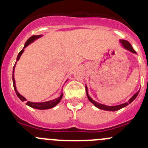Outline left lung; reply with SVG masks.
Returning a JSON list of instances; mask_svg holds the SVG:
<instances>
[{
    "mask_svg": "<svg viewBox=\"0 0 148 148\" xmlns=\"http://www.w3.org/2000/svg\"><path fill=\"white\" fill-rule=\"evenodd\" d=\"M120 42L121 43V44H122V46H123L125 49L130 51L132 52V53H136V51L134 50L133 48H132V46H131V44H130L127 41H126V40L121 39V40H120ZM85 87H86V96H87V97H88V99H89V100L90 101V102H92V104L95 106V107H97V108L100 109V110H106V111H117V110H120V109L123 108V107H126V106H127L128 104H130L132 101L135 100V98L138 97L139 92H140V90H139L138 92H136V93H135V95H134L133 96H132V97L130 99V100L128 101L127 102H125V103H124V104H119V105H116V106H107V105H104V104H100V103L97 102L96 101L93 100V99H92V98L89 97V94H88L87 86H85Z\"/></svg>",
    "mask_w": 148,
    "mask_h": 148,
    "instance_id": "obj_1",
    "label": "left lung"
}]
</instances>
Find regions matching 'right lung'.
Masks as SVG:
<instances>
[{"label":"right lung","mask_w":148,"mask_h":148,"mask_svg":"<svg viewBox=\"0 0 148 148\" xmlns=\"http://www.w3.org/2000/svg\"><path fill=\"white\" fill-rule=\"evenodd\" d=\"M41 36H41V35H38V36H31V37H30V38L27 40V41H26V44H25L23 49H22V50L20 52H19L18 54V56H17V59H16V60H17V61L19 60V59H20L22 53H23V51H24V49L26 47V46H28V45H29V44H31V42L34 41V40H36L37 38H40V37H41ZM17 61H16V63H15V65H14V66H13V78H12V79H13V88H14L15 92H16V95H17L19 99H20L22 101V102H24V101L26 100V99L24 97L22 96V95H21V94L18 93V92L17 89H16V83H15L14 69H15V67H16V63H17ZM62 96H63V93L61 94L60 96H59V97L56 98V99H53V100L48 101V102H26V104H27L28 106H29V107H32V108H34V109H38V110H47V109L52 108V107H55V106H56V104H59V102H60V101H61V99H62Z\"/></svg>","instance_id":"1"}]
</instances>
